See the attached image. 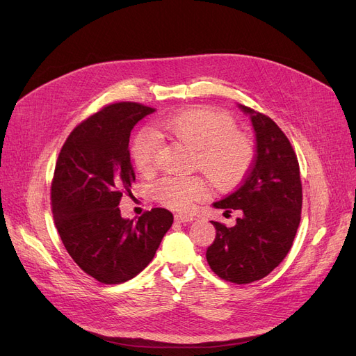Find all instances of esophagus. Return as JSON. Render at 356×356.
Listing matches in <instances>:
<instances>
[{
	"mask_svg": "<svg viewBox=\"0 0 356 356\" xmlns=\"http://www.w3.org/2000/svg\"><path fill=\"white\" fill-rule=\"evenodd\" d=\"M195 216L191 215V213H178V215H175L177 223H187V222H193Z\"/></svg>",
	"mask_w": 356,
	"mask_h": 356,
	"instance_id": "1",
	"label": "esophagus"
}]
</instances>
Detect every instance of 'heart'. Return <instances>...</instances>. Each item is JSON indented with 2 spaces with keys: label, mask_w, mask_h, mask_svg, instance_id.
Listing matches in <instances>:
<instances>
[{
  "label": "heart",
  "mask_w": 356,
  "mask_h": 356,
  "mask_svg": "<svg viewBox=\"0 0 356 356\" xmlns=\"http://www.w3.org/2000/svg\"><path fill=\"white\" fill-rule=\"evenodd\" d=\"M154 131L191 150V163L218 188H229L243 179L254 158L252 143L236 133L234 120L222 112L190 109L159 118ZM158 141L138 134L131 145L136 168L149 174L154 168ZM156 195L170 209H187L206 195L204 182L197 177H168L156 186Z\"/></svg>",
  "instance_id": "heart-1"
}]
</instances>
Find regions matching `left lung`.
<instances>
[{
    "mask_svg": "<svg viewBox=\"0 0 356 356\" xmlns=\"http://www.w3.org/2000/svg\"><path fill=\"white\" fill-rule=\"evenodd\" d=\"M255 136V158L244 182L211 206L225 213L238 210L232 227L211 225L216 238L206 251L210 268L234 283L267 276L289 252L301 220L300 165L288 137L273 120L244 105Z\"/></svg>",
    "mask_w": 356,
    "mask_h": 356,
    "instance_id": "obj_1",
    "label": "left lung"
}]
</instances>
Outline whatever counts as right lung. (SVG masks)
Here are the masks:
<instances>
[{"mask_svg": "<svg viewBox=\"0 0 356 356\" xmlns=\"http://www.w3.org/2000/svg\"><path fill=\"white\" fill-rule=\"evenodd\" d=\"M153 108L113 104L71 131L55 165L52 215L63 244L77 266L108 285L133 279L154 257L174 216L156 207L124 219L122 193L136 179L130 134Z\"/></svg>", "mask_w": 356, "mask_h": 356, "instance_id": "add662e5", "label": "right lung"}]
</instances>
